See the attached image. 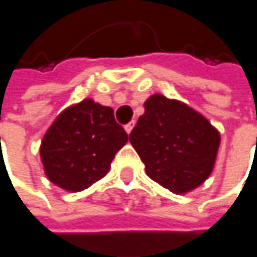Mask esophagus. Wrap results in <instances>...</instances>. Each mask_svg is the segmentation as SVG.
<instances>
[{
  "mask_svg": "<svg viewBox=\"0 0 257 257\" xmlns=\"http://www.w3.org/2000/svg\"><path fill=\"white\" fill-rule=\"evenodd\" d=\"M134 124H136V120H133V121H130L126 126H124V131L127 133V134H131V131H133V127H134Z\"/></svg>",
  "mask_w": 257,
  "mask_h": 257,
  "instance_id": "esophagus-1",
  "label": "esophagus"
}]
</instances>
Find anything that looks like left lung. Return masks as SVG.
Returning <instances> with one entry per match:
<instances>
[{"mask_svg": "<svg viewBox=\"0 0 257 257\" xmlns=\"http://www.w3.org/2000/svg\"><path fill=\"white\" fill-rule=\"evenodd\" d=\"M151 180L181 195L212 174L221 136L210 121L186 103L154 94L130 134Z\"/></svg>", "mask_w": 257, "mask_h": 257, "instance_id": "1", "label": "left lung"}]
</instances>
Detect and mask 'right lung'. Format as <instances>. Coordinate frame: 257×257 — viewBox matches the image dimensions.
<instances>
[{
	"instance_id": "add662e5",
	"label": "right lung",
	"mask_w": 257,
	"mask_h": 257,
	"mask_svg": "<svg viewBox=\"0 0 257 257\" xmlns=\"http://www.w3.org/2000/svg\"><path fill=\"white\" fill-rule=\"evenodd\" d=\"M126 142L127 134L115 121L112 108L85 99L51 123L41 143V161L53 184L80 192L108 174Z\"/></svg>"
}]
</instances>
